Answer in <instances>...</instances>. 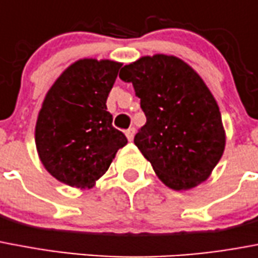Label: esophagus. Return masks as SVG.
Listing matches in <instances>:
<instances>
[{"label":"esophagus","instance_id":"esophagus-1","mask_svg":"<svg viewBox=\"0 0 258 258\" xmlns=\"http://www.w3.org/2000/svg\"><path fill=\"white\" fill-rule=\"evenodd\" d=\"M135 133H136L135 127H129L127 131H125V136H126V139L129 140V141H132V140H133V137H135Z\"/></svg>","mask_w":258,"mask_h":258}]
</instances>
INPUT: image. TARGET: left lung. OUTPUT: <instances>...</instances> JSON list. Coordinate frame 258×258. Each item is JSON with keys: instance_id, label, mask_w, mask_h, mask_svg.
I'll return each instance as SVG.
<instances>
[{"instance_id": "1", "label": "left lung", "mask_w": 258, "mask_h": 258, "mask_svg": "<svg viewBox=\"0 0 258 258\" xmlns=\"http://www.w3.org/2000/svg\"><path fill=\"white\" fill-rule=\"evenodd\" d=\"M119 78L132 82L145 125L135 144L165 185L189 190L212 174L225 149L217 101L200 74L176 55H144L125 65Z\"/></svg>"}]
</instances>
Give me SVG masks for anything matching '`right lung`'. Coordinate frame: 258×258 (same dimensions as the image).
<instances>
[{"mask_svg":"<svg viewBox=\"0 0 258 258\" xmlns=\"http://www.w3.org/2000/svg\"><path fill=\"white\" fill-rule=\"evenodd\" d=\"M122 63L82 58L47 90L37 117L36 148L44 168L72 187H93L127 144L113 127L106 100Z\"/></svg>","mask_w":258,"mask_h":258,"instance_id":"1","label":"right lung"}]
</instances>
